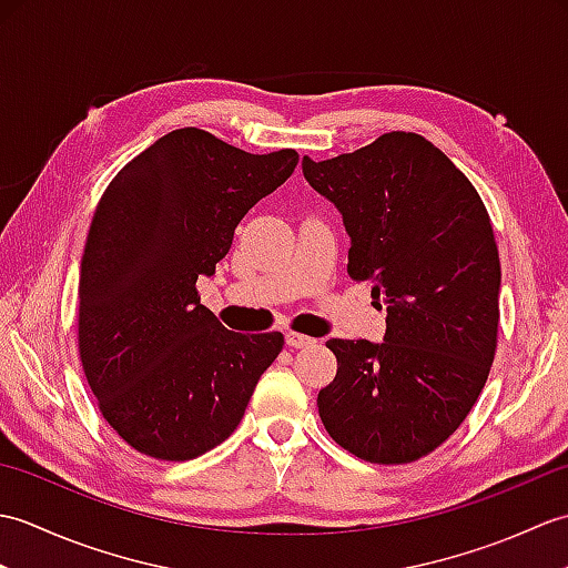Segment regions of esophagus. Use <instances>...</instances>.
<instances>
[{"label": "esophagus", "mask_w": 568, "mask_h": 568, "mask_svg": "<svg viewBox=\"0 0 568 568\" xmlns=\"http://www.w3.org/2000/svg\"><path fill=\"white\" fill-rule=\"evenodd\" d=\"M285 342H287V346H293V348H303V346L315 344V339H312V336L300 334V332H285Z\"/></svg>", "instance_id": "obj_1"}]
</instances>
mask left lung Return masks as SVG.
<instances>
[{
	"instance_id": "8db88e82",
	"label": "left lung",
	"mask_w": 568,
	"mask_h": 568,
	"mask_svg": "<svg viewBox=\"0 0 568 568\" xmlns=\"http://www.w3.org/2000/svg\"><path fill=\"white\" fill-rule=\"evenodd\" d=\"M352 236L348 275L385 305V342L329 339L336 376L317 395L324 429L371 464H409L476 405L498 348L500 258L470 180L413 131L329 161L303 159Z\"/></svg>"
}]
</instances>
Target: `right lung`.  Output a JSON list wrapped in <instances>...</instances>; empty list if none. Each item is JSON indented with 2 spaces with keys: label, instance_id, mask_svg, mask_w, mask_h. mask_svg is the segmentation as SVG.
Instances as JSON below:
<instances>
[{
  "label": "right lung",
  "instance_id": "add662e5",
  "mask_svg": "<svg viewBox=\"0 0 568 568\" xmlns=\"http://www.w3.org/2000/svg\"><path fill=\"white\" fill-rule=\"evenodd\" d=\"M297 151L246 153L195 126L129 161L94 210L78 287V348L100 413L131 449L190 462L246 413L283 334L229 332L200 303L244 214Z\"/></svg>",
  "mask_w": 568,
  "mask_h": 568
}]
</instances>
